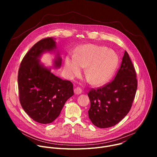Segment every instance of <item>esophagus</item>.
<instances>
[{
  "label": "esophagus",
  "instance_id": "34e87169",
  "mask_svg": "<svg viewBox=\"0 0 157 157\" xmlns=\"http://www.w3.org/2000/svg\"><path fill=\"white\" fill-rule=\"evenodd\" d=\"M74 93L75 94H80L82 93V90L80 87H76L74 89Z\"/></svg>",
  "mask_w": 157,
  "mask_h": 157
}]
</instances>
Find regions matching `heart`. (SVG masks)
<instances>
[{"instance_id": "1", "label": "heart", "mask_w": 157, "mask_h": 157, "mask_svg": "<svg viewBox=\"0 0 157 157\" xmlns=\"http://www.w3.org/2000/svg\"><path fill=\"white\" fill-rule=\"evenodd\" d=\"M116 53L105 47L94 44L82 46L75 55H68L65 58V70L70 76L81 74L87 66L86 76L94 86L107 82L113 76L118 64Z\"/></svg>"}]
</instances>
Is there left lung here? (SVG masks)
Masks as SVG:
<instances>
[{"mask_svg":"<svg viewBox=\"0 0 157 157\" xmlns=\"http://www.w3.org/2000/svg\"><path fill=\"white\" fill-rule=\"evenodd\" d=\"M137 88L136 70L127 52L114 80L87 94L91 102L88 110L92 123L99 128L118 124L128 113Z\"/></svg>","mask_w":157,"mask_h":157,"instance_id":"8db88e82","label":"left lung"}]
</instances>
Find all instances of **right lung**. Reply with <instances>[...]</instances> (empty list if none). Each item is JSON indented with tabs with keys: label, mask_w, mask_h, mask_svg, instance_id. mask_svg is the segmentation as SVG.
<instances>
[{
	"label": "right lung",
	"mask_w": 157,
	"mask_h": 157,
	"mask_svg": "<svg viewBox=\"0 0 157 157\" xmlns=\"http://www.w3.org/2000/svg\"><path fill=\"white\" fill-rule=\"evenodd\" d=\"M47 52L56 54L52 68L40 62L42 55ZM61 61L55 38L50 37L35 43L21 62L18 73L20 102L25 113L38 123L53 122L66 101L74 94L72 82L51 71L53 68H59Z\"/></svg>",
	"instance_id": "right-lung-1"
}]
</instances>
